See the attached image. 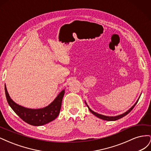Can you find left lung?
I'll return each instance as SVG.
<instances>
[{"mask_svg":"<svg viewBox=\"0 0 151 151\" xmlns=\"http://www.w3.org/2000/svg\"><path fill=\"white\" fill-rule=\"evenodd\" d=\"M141 95V94H140ZM140 96H139V99H137V101H136V103L133 105V106H132L129 110L128 111H127L126 112H125L124 113H123V114H121V115H117V116H105V115H101V114H99V113H96V112H94V111H93L92 109H90L89 108V107L88 106V105L87 104V103H86V102L85 101V103H86V104L87 105V106L88 107V109H89V111H90V112L91 113H93L94 115H95L96 116H97L98 118H100V119H102V120H106V121H115V120H118V119H120V118H122V117H123V116H125V115H127V114H129L132 110V109H133L134 108V106H135L136 105V104L137 103V102H138V101H139V98H140Z\"/></svg>","mask_w":151,"mask_h":151,"instance_id":"left-lung-1","label":"left lung"}]
</instances>
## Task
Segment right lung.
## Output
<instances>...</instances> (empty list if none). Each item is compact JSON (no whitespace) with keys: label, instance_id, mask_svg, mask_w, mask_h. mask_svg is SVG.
Wrapping results in <instances>:
<instances>
[{"label":"right lung","instance_id":"right-lung-1","mask_svg":"<svg viewBox=\"0 0 151 151\" xmlns=\"http://www.w3.org/2000/svg\"><path fill=\"white\" fill-rule=\"evenodd\" d=\"M5 93L7 103L21 119L33 126H42L54 120L58 116L62 106V101L65 89L59 93L53 101L46 107L39 109L25 108L16 103L11 98L5 85Z\"/></svg>","mask_w":151,"mask_h":151}]
</instances>
